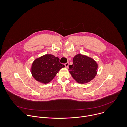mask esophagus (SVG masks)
Listing matches in <instances>:
<instances>
[{
  "label": "esophagus",
  "instance_id": "obj_1",
  "mask_svg": "<svg viewBox=\"0 0 127 127\" xmlns=\"http://www.w3.org/2000/svg\"><path fill=\"white\" fill-rule=\"evenodd\" d=\"M68 66H69V63L68 62H67L65 64V66L66 68H68Z\"/></svg>",
  "mask_w": 127,
  "mask_h": 127
}]
</instances>
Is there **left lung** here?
I'll use <instances>...</instances> for the list:
<instances>
[{
	"instance_id": "left-lung-1",
	"label": "left lung",
	"mask_w": 127,
	"mask_h": 127,
	"mask_svg": "<svg viewBox=\"0 0 127 127\" xmlns=\"http://www.w3.org/2000/svg\"><path fill=\"white\" fill-rule=\"evenodd\" d=\"M73 63L69 66V72L78 83H88L96 76L98 64L93 58L79 54L74 57Z\"/></svg>"
}]
</instances>
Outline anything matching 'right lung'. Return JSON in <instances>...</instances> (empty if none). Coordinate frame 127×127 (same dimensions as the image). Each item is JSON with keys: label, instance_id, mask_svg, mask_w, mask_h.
<instances>
[{"label": "right lung", "instance_id": "right-lung-1", "mask_svg": "<svg viewBox=\"0 0 127 127\" xmlns=\"http://www.w3.org/2000/svg\"><path fill=\"white\" fill-rule=\"evenodd\" d=\"M64 67L60 63L59 58L51 54H46L34 60L31 72L34 79L46 84L52 81L59 71Z\"/></svg>", "mask_w": 127, "mask_h": 127}]
</instances>
